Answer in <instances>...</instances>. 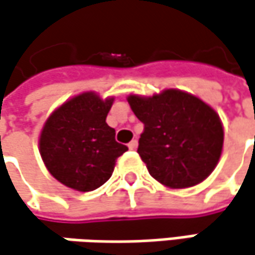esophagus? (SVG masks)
Wrapping results in <instances>:
<instances>
[{
  "instance_id": "obj_1",
  "label": "esophagus",
  "mask_w": 255,
  "mask_h": 255,
  "mask_svg": "<svg viewBox=\"0 0 255 255\" xmlns=\"http://www.w3.org/2000/svg\"><path fill=\"white\" fill-rule=\"evenodd\" d=\"M138 147V141L137 140H132V141H129V144H128V148L129 150H135Z\"/></svg>"
}]
</instances>
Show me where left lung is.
I'll return each instance as SVG.
<instances>
[{"mask_svg": "<svg viewBox=\"0 0 255 255\" xmlns=\"http://www.w3.org/2000/svg\"><path fill=\"white\" fill-rule=\"evenodd\" d=\"M127 101L144 124L137 151L158 183L185 189L214 172L222 154L224 127L211 105L180 89L151 97L131 94Z\"/></svg>", "mask_w": 255, "mask_h": 255, "instance_id": "obj_1", "label": "left lung"}]
</instances>
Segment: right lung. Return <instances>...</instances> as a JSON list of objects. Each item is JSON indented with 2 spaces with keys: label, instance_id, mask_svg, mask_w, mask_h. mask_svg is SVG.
<instances>
[{
  "label": "right lung",
  "instance_id": "obj_1",
  "mask_svg": "<svg viewBox=\"0 0 255 255\" xmlns=\"http://www.w3.org/2000/svg\"><path fill=\"white\" fill-rule=\"evenodd\" d=\"M113 104L114 97L82 92L57 107L43 124L40 156L62 185L91 192L113 176L117 158L128 150L115 141V129L107 124Z\"/></svg>",
  "mask_w": 255,
  "mask_h": 255
}]
</instances>
